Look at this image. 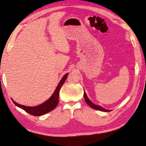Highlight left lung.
<instances>
[{"label": "left lung", "mask_w": 146, "mask_h": 146, "mask_svg": "<svg viewBox=\"0 0 146 146\" xmlns=\"http://www.w3.org/2000/svg\"><path fill=\"white\" fill-rule=\"evenodd\" d=\"M84 99H85V100L86 102L87 103V104L89 105V106H90V107L92 108L97 110H100V111H105V112H110V111H111V110H106V109L104 108L103 107H100V106L96 105H94L93 103H92L90 101V100L88 98V97H87V96H86L85 91H84Z\"/></svg>", "instance_id": "8db88e82"}]
</instances>
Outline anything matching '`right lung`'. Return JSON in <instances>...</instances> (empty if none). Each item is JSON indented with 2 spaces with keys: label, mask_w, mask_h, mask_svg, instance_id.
I'll return each instance as SVG.
<instances>
[{
  "label": "right lung",
  "mask_w": 146,
  "mask_h": 146,
  "mask_svg": "<svg viewBox=\"0 0 146 146\" xmlns=\"http://www.w3.org/2000/svg\"><path fill=\"white\" fill-rule=\"evenodd\" d=\"M68 76V74H66L64 75L62 79H61V81L60 82V83H58V85L57 86L54 94H53L50 98L47 100H46L45 102H44L41 105L36 106V107H27V106H24L17 104L16 102L12 100L13 102L18 107L24 110V111L33 116H39L50 112L52 111L53 110H54L58 104L59 92L61 86H63V83L66 81V78H67Z\"/></svg>",
  "instance_id": "1"
}]
</instances>
